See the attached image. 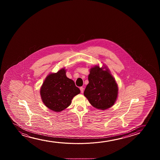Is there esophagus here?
Returning a JSON list of instances; mask_svg holds the SVG:
<instances>
[{
    "mask_svg": "<svg viewBox=\"0 0 160 160\" xmlns=\"http://www.w3.org/2000/svg\"><path fill=\"white\" fill-rule=\"evenodd\" d=\"M80 90L81 91V93H83V90H84L83 87H80Z\"/></svg>",
    "mask_w": 160,
    "mask_h": 160,
    "instance_id": "1",
    "label": "esophagus"
}]
</instances>
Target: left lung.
I'll list each match as a JSON object with an SVG mask.
<instances>
[{
    "mask_svg": "<svg viewBox=\"0 0 160 160\" xmlns=\"http://www.w3.org/2000/svg\"><path fill=\"white\" fill-rule=\"evenodd\" d=\"M106 68V67H104ZM96 66L90 69L84 96L90 104L97 109H107L115 103L118 95V87L109 70Z\"/></svg>",
    "mask_w": 160,
    "mask_h": 160,
    "instance_id": "obj_1",
    "label": "left lung"
}]
</instances>
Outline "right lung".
<instances>
[{"instance_id": "right-lung-1", "label": "right lung", "mask_w": 160, "mask_h": 160, "mask_svg": "<svg viewBox=\"0 0 160 160\" xmlns=\"http://www.w3.org/2000/svg\"><path fill=\"white\" fill-rule=\"evenodd\" d=\"M62 68L56 73L48 75L40 88V95L44 104L54 112H60L68 107L74 97L80 93L72 79L66 76Z\"/></svg>"}]
</instances>
